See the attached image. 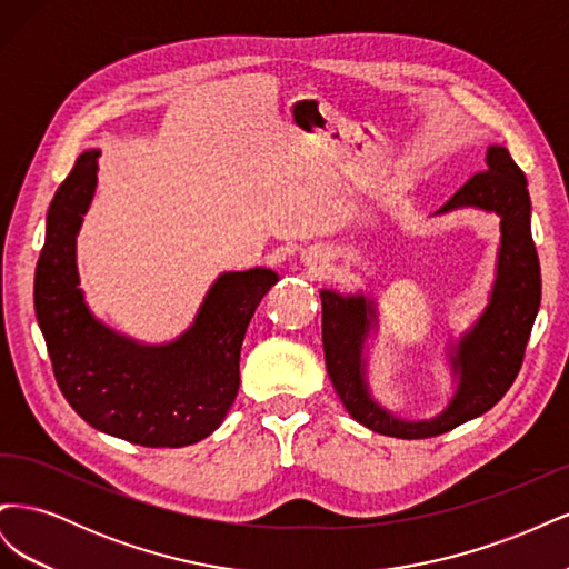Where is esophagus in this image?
<instances>
[{
  "label": "esophagus",
  "instance_id": "1",
  "mask_svg": "<svg viewBox=\"0 0 569 569\" xmlns=\"http://www.w3.org/2000/svg\"><path fill=\"white\" fill-rule=\"evenodd\" d=\"M306 261L311 266H322V258L318 253H306Z\"/></svg>",
  "mask_w": 569,
  "mask_h": 569
}]
</instances>
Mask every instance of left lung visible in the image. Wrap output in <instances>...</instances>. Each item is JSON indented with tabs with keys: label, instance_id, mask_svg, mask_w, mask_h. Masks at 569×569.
Returning <instances> with one entry per match:
<instances>
[{
	"label": "left lung",
	"instance_id": "8db88e82",
	"mask_svg": "<svg viewBox=\"0 0 569 569\" xmlns=\"http://www.w3.org/2000/svg\"><path fill=\"white\" fill-rule=\"evenodd\" d=\"M485 173H477L435 216L460 209L501 218V242L487 306L446 343L451 393L432 418L408 420L375 399L370 349L380 332L377 299L366 289H320L322 349L327 375L349 416L377 435L427 439L485 416L503 399L520 372L525 347L541 306V268L531 239L527 178L506 147L487 149Z\"/></svg>",
	"mask_w": 569,
	"mask_h": 569
}]
</instances>
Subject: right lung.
<instances>
[{
  "label": "right lung",
  "instance_id": "right-lung-1",
  "mask_svg": "<svg viewBox=\"0 0 569 569\" xmlns=\"http://www.w3.org/2000/svg\"><path fill=\"white\" fill-rule=\"evenodd\" d=\"M99 153L84 149L49 203L36 316L59 389L84 422L130 443L180 449L226 420L249 320L280 278L270 268L220 272L187 330L163 343L101 322L78 272V232L97 192Z\"/></svg>",
  "mask_w": 569,
  "mask_h": 569
}]
</instances>
